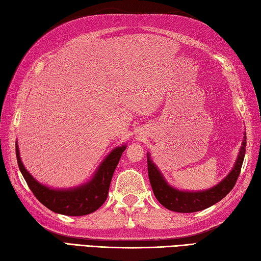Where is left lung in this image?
<instances>
[{"label": "left lung", "instance_id": "left-lung-1", "mask_svg": "<svg viewBox=\"0 0 261 261\" xmlns=\"http://www.w3.org/2000/svg\"><path fill=\"white\" fill-rule=\"evenodd\" d=\"M245 146H247V136H244L238 160L228 176L215 188L202 192H184L171 188L167 184L158 168L150 159V154L147 153V173H149V179L156 200L167 209L185 214L207 209L217 203L232 191L237 183L241 168H242Z\"/></svg>", "mask_w": 261, "mask_h": 261}]
</instances>
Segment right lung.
Instances as JSON below:
<instances>
[{"label": "right lung", "instance_id": "right-lung-1", "mask_svg": "<svg viewBox=\"0 0 261 261\" xmlns=\"http://www.w3.org/2000/svg\"><path fill=\"white\" fill-rule=\"evenodd\" d=\"M126 145L118 146L110 152L97 169L95 176L87 184L71 190H52L38 183L24 169L16 144V154L19 169L36 199L46 208L57 214L67 216H85L94 213L107 200L112 175L120 160Z\"/></svg>", "mask_w": 261, "mask_h": 261}]
</instances>
